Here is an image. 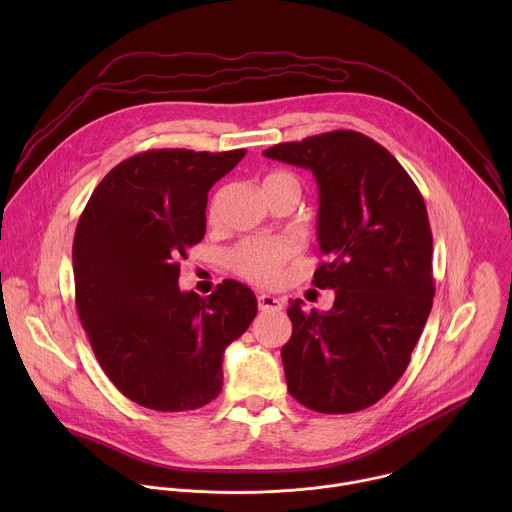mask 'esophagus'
<instances>
[{
	"label": "esophagus",
	"instance_id": "obj_1",
	"mask_svg": "<svg viewBox=\"0 0 512 512\" xmlns=\"http://www.w3.org/2000/svg\"><path fill=\"white\" fill-rule=\"evenodd\" d=\"M257 304H259V310L261 312H269V310H281L283 308V302L275 296H269V294H261L257 296Z\"/></svg>",
	"mask_w": 512,
	"mask_h": 512
}]
</instances>
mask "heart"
<instances>
[{
  "instance_id": "1",
  "label": "heart",
  "mask_w": 512,
  "mask_h": 512,
  "mask_svg": "<svg viewBox=\"0 0 512 512\" xmlns=\"http://www.w3.org/2000/svg\"><path fill=\"white\" fill-rule=\"evenodd\" d=\"M263 186H281L300 198L302 184L298 176L289 172H273L265 178ZM294 255V245L283 239H253L241 243L233 251V267L241 277L261 287H273L283 277L285 263Z\"/></svg>"
}]
</instances>
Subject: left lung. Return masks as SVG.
I'll list each match as a JSON object with an SVG mask.
<instances>
[{
	"mask_svg": "<svg viewBox=\"0 0 512 512\" xmlns=\"http://www.w3.org/2000/svg\"><path fill=\"white\" fill-rule=\"evenodd\" d=\"M265 158L314 174L318 245L314 285L334 289L328 312H304L281 348L287 391L318 413H354L385 397L405 373L433 304L431 229L403 166L375 139L338 129L277 143Z\"/></svg>",
	"mask_w": 512,
	"mask_h": 512,
	"instance_id": "obj_1",
	"label": "left lung"
}]
</instances>
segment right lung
Masks as SVG:
<instances>
[{"label":"right lung","instance_id":"1","mask_svg":"<svg viewBox=\"0 0 512 512\" xmlns=\"http://www.w3.org/2000/svg\"><path fill=\"white\" fill-rule=\"evenodd\" d=\"M247 150H150L91 194L72 243L75 298L111 383L156 411L198 409L223 389V354L253 322V291L233 279L208 298L178 287L186 249L206 233L214 182Z\"/></svg>","mask_w":512,"mask_h":512}]
</instances>
